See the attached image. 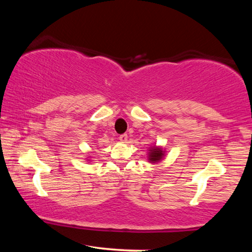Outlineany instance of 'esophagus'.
Here are the masks:
<instances>
[{
  "label": "esophagus",
  "instance_id": "obj_1",
  "mask_svg": "<svg viewBox=\"0 0 252 252\" xmlns=\"http://www.w3.org/2000/svg\"><path fill=\"white\" fill-rule=\"evenodd\" d=\"M119 140H120L122 143H126V141H127V134L126 133L121 134L120 136H119Z\"/></svg>",
  "mask_w": 252,
  "mask_h": 252
}]
</instances>
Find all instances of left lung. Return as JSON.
<instances>
[{"label":"left lung","mask_w":252,"mask_h":252,"mask_svg":"<svg viewBox=\"0 0 252 252\" xmlns=\"http://www.w3.org/2000/svg\"><path fill=\"white\" fill-rule=\"evenodd\" d=\"M164 153L165 151L162 150L161 147H157L153 146L149 148V152H148V160L151 163H158V162L161 161L164 158Z\"/></svg>","instance_id":"obj_1"}]
</instances>
